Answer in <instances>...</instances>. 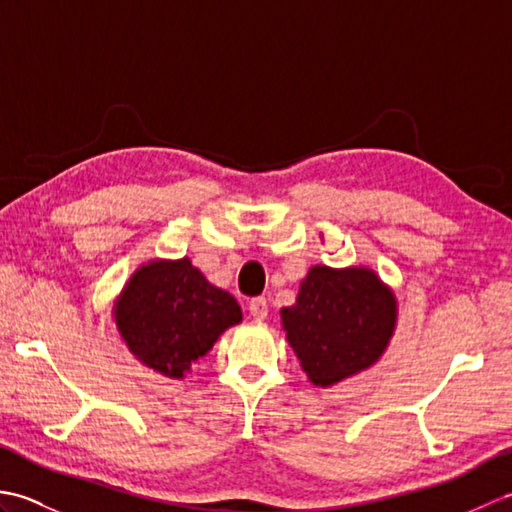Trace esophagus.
I'll return each instance as SVG.
<instances>
[{
    "instance_id": "34e87169",
    "label": "esophagus",
    "mask_w": 512,
    "mask_h": 512,
    "mask_svg": "<svg viewBox=\"0 0 512 512\" xmlns=\"http://www.w3.org/2000/svg\"><path fill=\"white\" fill-rule=\"evenodd\" d=\"M248 312L255 321H264L268 317V301L264 297H257L248 303Z\"/></svg>"
}]
</instances>
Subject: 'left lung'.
I'll use <instances>...</instances> for the list:
<instances>
[{
    "label": "left lung",
    "mask_w": 512,
    "mask_h": 512,
    "mask_svg": "<svg viewBox=\"0 0 512 512\" xmlns=\"http://www.w3.org/2000/svg\"><path fill=\"white\" fill-rule=\"evenodd\" d=\"M398 301L367 266H312L295 306L281 308V328L301 369L330 387L376 365L396 332Z\"/></svg>",
    "instance_id": "1"
}]
</instances>
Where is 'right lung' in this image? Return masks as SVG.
<instances>
[{
  "label": "right lung",
  "instance_id": "obj_1",
  "mask_svg": "<svg viewBox=\"0 0 512 512\" xmlns=\"http://www.w3.org/2000/svg\"><path fill=\"white\" fill-rule=\"evenodd\" d=\"M112 317L121 341L140 363L180 380L242 321V310L233 295L213 286L189 257H182L151 259L136 268Z\"/></svg>",
  "mask_w": 512,
  "mask_h": 512
}]
</instances>
